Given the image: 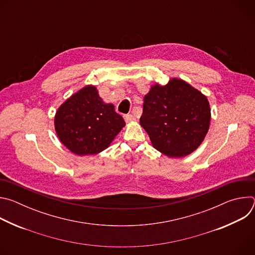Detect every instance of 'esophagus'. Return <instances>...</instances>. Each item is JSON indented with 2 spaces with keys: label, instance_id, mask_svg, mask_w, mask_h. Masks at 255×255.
Listing matches in <instances>:
<instances>
[{
  "label": "esophagus",
  "instance_id": "esophagus-1",
  "mask_svg": "<svg viewBox=\"0 0 255 255\" xmlns=\"http://www.w3.org/2000/svg\"><path fill=\"white\" fill-rule=\"evenodd\" d=\"M124 119L127 123H130V122H135L136 121V118L134 115L132 114H127V115H124Z\"/></svg>",
  "mask_w": 255,
  "mask_h": 255
}]
</instances>
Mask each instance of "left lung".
<instances>
[{
    "instance_id": "1",
    "label": "left lung",
    "mask_w": 255,
    "mask_h": 255,
    "mask_svg": "<svg viewBox=\"0 0 255 255\" xmlns=\"http://www.w3.org/2000/svg\"><path fill=\"white\" fill-rule=\"evenodd\" d=\"M143 101L140 125L156 150L183 157L200 146L210 127L211 109L199 90L172 78L164 86H152Z\"/></svg>"
}]
</instances>
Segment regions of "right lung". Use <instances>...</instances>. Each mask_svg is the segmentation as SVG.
I'll return each mask as SVG.
<instances>
[{"instance_id": "add662e5", "label": "right lung", "mask_w": 255, "mask_h": 255, "mask_svg": "<svg viewBox=\"0 0 255 255\" xmlns=\"http://www.w3.org/2000/svg\"><path fill=\"white\" fill-rule=\"evenodd\" d=\"M125 126L111 103H105L89 85L60 105L54 117L55 132L64 146L80 156L107 149Z\"/></svg>"}]
</instances>
